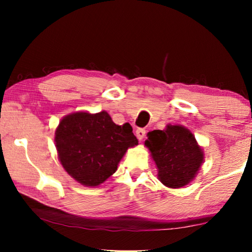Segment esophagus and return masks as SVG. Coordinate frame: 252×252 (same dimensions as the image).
<instances>
[{
	"label": "esophagus",
	"instance_id": "obj_1",
	"mask_svg": "<svg viewBox=\"0 0 252 252\" xmlns=\"http://www.w3.org/2000/svg\"><path fill=\"white\" fill-rule=\"evenodd\" d=\"M136 136L140 141L143 140L144 136H146V129H144V128H137L136 129Z\"/></svg>",
	"mask_w": 252,
	"mask_h": 252
}]
</instances>
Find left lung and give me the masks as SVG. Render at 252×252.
I'll return each instance as SVG.
<instances>
[{
    "instance_id": "1",
    "label": "left lung",
    "mask_w": 252,
    "mask_h": 252,
    "mask_svg": "<svg viewBox=\"0 0 252 252\" xmlns=\"http://www.w3.org/2000/svg\"><path fill=\"white\" fill-rule=\"evenodd\" d=\"M146 146L157 165L160 182L170 188L189 184L203 163L195 136L182 126L168 125L164 130L149 132Z\"/></svg>"
}]
</instances>
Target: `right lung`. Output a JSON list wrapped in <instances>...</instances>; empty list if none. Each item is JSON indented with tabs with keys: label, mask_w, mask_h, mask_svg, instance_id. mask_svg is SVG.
Masks as SVG:
<instances>
[{
	"label": "right lung",
	"mask_w": 252,
	"mask_h": 252,
	"mask_svg": "<svg viewBox=\"0 0 252 252\" xmlns=\"http://www.w3.org/2000/svg\"><path fill=\"white\" fill-rule=\"evenodd\" d=\"M55 142L62 165L85 186H98L115 173L129 147L137 144L129 124L116 125L105 111L64 117Z\"/></svg>",
	"instance_id": "right-lung-1"
}]
</instances>
